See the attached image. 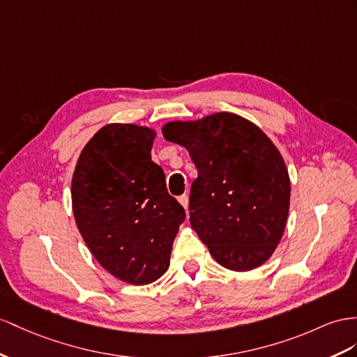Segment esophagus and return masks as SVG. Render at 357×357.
Segmentation results:
<instances>
[{
  "label": "esophagus",
  "instance_id": "1",
  "mask_svg": "<svg viewBox=\"0 0 357 357\" xmlns=\"http://www.w3.org/2000/svg\"><path fill=\"white\" fill-rule=\"evenodd\" d=\"M178 202L187 209V208H188V196H187V195H182V196H179V197H178Z\"/></svg>",
  "mask_w": 357,
  "mask_h": 357
}]
</instances>
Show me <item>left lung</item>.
<instances>
[{"mask_svg":"<svg viewBox=\"0 0 357 357\" xmlns=\"http://www.w3.org/2000/svg\"><path fill=\"white\" fill-rule=\"evenodd\" d=\"M162 135L185 148L197 167L190 223L213 258L232 271L261 267L289 213L291 182L276 144L258 125L227 112L167 122Z\"/></svg>","mask_w":357,"mask_h":357,"instance_id":"8db88e82","label":"left lung"}]
</instances>
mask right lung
Instances as JSON below:
<instances>
[{
    "mask_svg": "<svg viewBox=\"0 0 357 357\" xmlns=\"http://www.w3.org/2000/svg\"><path fill=\"white\" fill-rule=\"evenodd\" d=\"M157 131L108 123L81 151L72 176V211L100 267L131 285H148L170 266L185 211L151 158Z\"/></svg>",
    "mask_w": 357,
    "mask_h": 357,
    "instance_id": "obj_1",
    "label": "right lung"
}]
</instances>
